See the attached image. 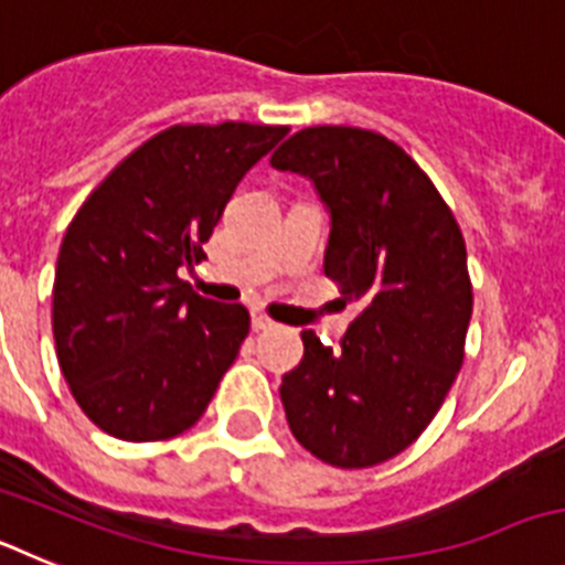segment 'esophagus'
Wrapping results in <instances>:
<instances>
[{
  "label": "esophagus",
  "instance_id": "1",
  "mask_svg": "<svg viewBox=\"0 0 565 565\" xmlns=\"http://www.w3.org/2000/svg\"><path fill=\"white\" fill-rule=\"evenodd\" d=\"M252 328H254V331H274V328H277V322H271L266 313L254 311L252 313Z\"/></svg>",
  "mask_w": 565,
  "mask_h": 565
}]
</instances>
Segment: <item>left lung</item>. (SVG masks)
<instances>
[{
	"mask_svg": "<svg viewBox=\"0 0 565 565\" xmlns=\"http://www.w3.org/2000/svg\"><path fill=\"white\" fill-rule=\"evenodd\" d=\"M271 167L311 178L331 212L326 277L362 302L337 351L302 331V362L279 384L288 427L331 467H376L427 430L461 371L463 234L427 172L373 129H299Z\"/></svg>",
	"mask_w": 565,
	"mask_h": 565,
	"instance_id": "obj_1",
	"label": "left lung"
}]
</instances>
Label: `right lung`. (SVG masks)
<instances>
[{
  "label": "right lung",
  "mask_w": 565,
  "mask_h": 565,
  "mask_svg": "<svg viewBox=\"0 0 565 565\" xmlns=\"http://www.w3.org/2000/svg\"><path fill=\"white\" fill-rule=\"evenodd\" d=\"M288 127L174 124L89 192L58 248L53 337L84 416L121 441H167L206 413L252 317L178 277L206 254L243 174Z\"/></svg>",
  "instance_id": "1"
}]
</instances>
